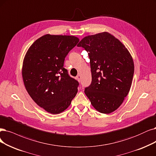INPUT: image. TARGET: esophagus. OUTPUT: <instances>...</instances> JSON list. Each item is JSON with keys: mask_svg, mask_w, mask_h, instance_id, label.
I'll return each mask as SVG.
<instances>
[{"mask_svg": "<svg viewBox=\"0 0 156 156\" xmlns=\"http://www.w3.org/2000/svg\"><path fill=\"white\" fill-rule=\"evenodd\" d=\"M76 79L78 80V82H80V80H81V76H80V74H78V76L76 77Z\"/></svg>", "mask_w": 156, "mask_h": 156, "instance_id": "obj_1", "label": "esophagus"}]
</instances>
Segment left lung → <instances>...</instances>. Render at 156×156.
I'll use <instances>...</instances> for the list:
<instances>
[{
	"instance_id": "left-lung-1",
	"label": "left lung",
	"mask_w": 156,
	"mask_h": 156,
	"mask_svg": "<svg viewBox=\"0 0 156 156\" xmlns=\"http://www.w3.org/2000/svg\"><path fill=\"white\" fill-rule=\"evenodd\" d=\"M77 45L88 52L90 58L92 82L85 94L98 112L116 111L129 94L133 79L134 65L129 51L108 32L85 37Z\"/></svg>"
}]
</instances>
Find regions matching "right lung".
Listing matches in <instances>:
<instances>
[{
    "label": "right lung",
    "instance_id": "obj_1",
    "mask_svg": "<svg viewBox=\"0 0 156 156\" xmlns=\"http://www.w3.org/2000/svg\"><path fill=\"white\" fill-rule=\"evenodd\" d=\"M79 42L70 35L47 34L34 41L23 60L22 75L28 94L45 111H64L78 92V81L63 67L65 58Z\"/></svg>",
    "mask_w": 156,
    "mask_h": 156
}]
</instances>
